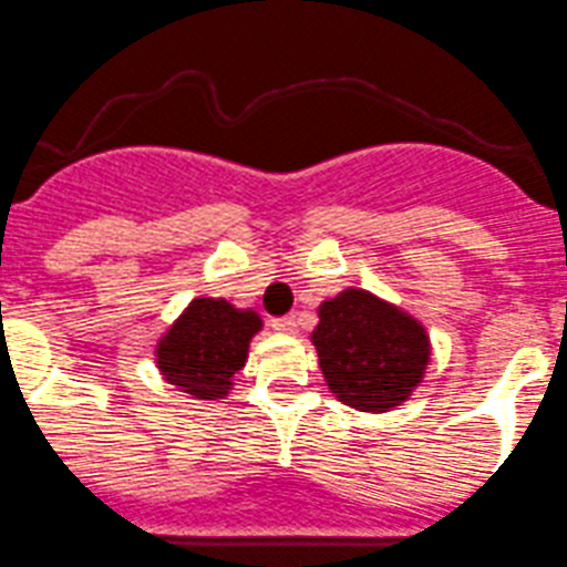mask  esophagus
Here are the masks:
<instances>
[{
    "mask_svg": "<svg viewBox=\"0 0 567 567\" xmlns=\"http://www.w3.org/2000/svg\"><path fill=\"white\" fill-rule=\"evenodd\" d=\"M298 317L295 315H287V317H278V320H272V328L278 333H289V337H292V333H298Z\"/></svg>",
    "mask_w": 567,
    "mask_h": 567,
    "instance_id": "1",
    "label": "esophagus"
}]
</instances>
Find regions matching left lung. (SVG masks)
Segmentation results:
<instances>
[{"label":"left lung","instance_id":"8db88e82","mask_svg":"<svg viewBox=\"0 0 567 567\" xmlns=\"http://www.w3.org/2000/svg\"><path fill=\"white\" fill-rule=\"evenodd\" d=\"M311 331L326 384L344 406L390 412L409 401L429 364L425 328L398 306L364 289L322 300Z\"/></svg>","mask_w":567,"mask_h":567}]
</instances>
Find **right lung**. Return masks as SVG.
Segmentation results:
<instances>
[{"mask_svg":"<svg viewBox=\"0 0 567 567\" xmlns=\"http://www.w3.org/2000/svg\"><path fill=\"white\" fill-rule=\"evenodd\" d=\"M261 326L252 309H236L223 298H194L155 344L161 375L197 401H219L245 368L250 339Z\"/></svg>","mask_w":567,"mask_h":567,"instance_id":"add662e5","label":"right lung"}]
</instances>
